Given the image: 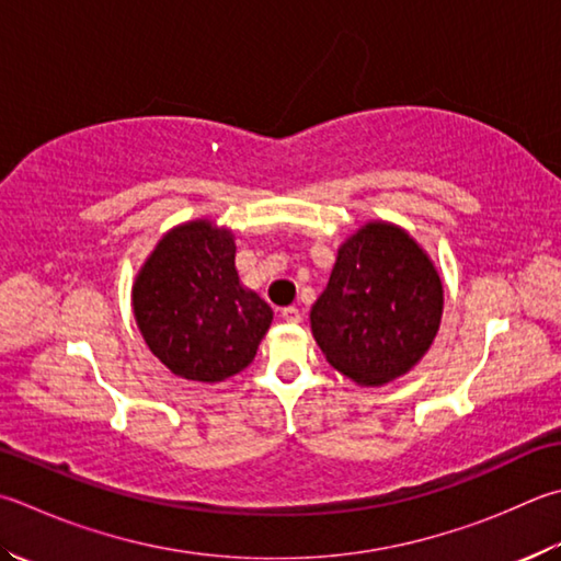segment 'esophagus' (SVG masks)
<instances>
[{
	"instance_id": "34e87169",
	"label": "esophagus",
	"mask_w": 561,
	"mask_h": 561,
	"mask_svg": "<svg viewBox=\"0 0 561 561\" xmlns=\"http://www.w3.org/2000/svg\"><path fill=\"white\" fill-rule=\"evenodd\" d=\"M280 317L285 322H290V324H295V322H300L302 320V314H300V310L298 308H283L280 310Z\"/></svg>"
}]
</instances>
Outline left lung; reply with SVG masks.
Segmentation results:
<instances>
[{
	"mask_svg": "<svg viewBox=\"0 0 561 561\" xmlns=\"http://www.w3.org/2000/svg\"><path fill=\"white\" fill-rule=\"evenodd\" d=\"M442 310L445 288L430 253L393 221L368 219L336 249L310 327L330 366L378 388L430 352Z\"/></svg>",
	"mask_w": 561,
	"mask_h": 561,
	"instance_id": "1",
	"label": "left lung"
}]
</instances>
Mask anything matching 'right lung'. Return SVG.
I'll return each mask as SVG.
<instances>
[{
  "instance_id": "obj_1",
  "label": "right lung",
  "mask_w": 561,
  "mask_h": 561,
  "mask_svg": "<svg viewBox=\"0 0 561 561\" xmlns=\"http://www.w3.org/2000/svg\"><path fill=\"white\" fill-rule=\"evenodd\" d=\"M234 253V231L199 217L168 229L136 273V327L178 378L221 383L244 371L268 332L273 310L239 280Z\"/></svg>"
}]
</instances>
